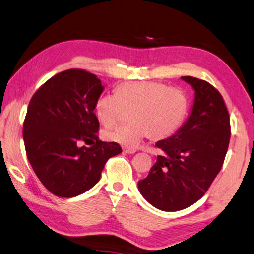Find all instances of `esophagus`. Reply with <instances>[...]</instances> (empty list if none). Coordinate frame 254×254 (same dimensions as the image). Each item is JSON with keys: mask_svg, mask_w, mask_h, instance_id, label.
<instances>
[{"mask_svg": "<svg viewBox=\"0 0 254 254\" xmlns=\"http://www.w3.org/2000/svg\"><path fill=\"white\" fill-rule=\"evenodd\" d=\"M124 152L125 153H128V154H134V153L136 152V149H134V148H124Z\"/></svg>", "mask_w": 254, "mask_h": 254, "instance_id": "obj_1", "label": "esophagus"}]
</instances>
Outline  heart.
Instances as JSON below:
<instances>
[{"instance_id": "heart-1", "label": "heart", "mask_w": 254, "mask_h": 254, "mask_svg": "<svg viewBox=\"0 0 254 254\" xmlns=\"http://www.w3.org/2000/svg\"><path fill=\"white\" fill-rule=\"evenodd\" d=\"M187 96L178 87L153 81L125 82L115 94H101L95 101L96 117L105 126H112L129 112L125 126L111 127L103 132L109 141L135 148L151 134L164 139L174 134L187 114Z\"/></svg>"}]
</instances>
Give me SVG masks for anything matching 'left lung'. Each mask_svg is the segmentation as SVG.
<instances>
[{
	"label": "left lung",
	"instance_id": "left-lung-1",
	"mask_svg": "<svg viewBox=\"0 0 254 254\" xmlns=\"http://www.w3.org/2000/svg\"><path fill=\"white\" fill-rule=\"evenodd\" d=\"M181 79L195 90L192 113L174 135L155 143L164 154L137 183L147 201L168 212L202 198L223 167L231 137L230 114L218 89L193 76Z\"/></svg>",
	"mask_w": 254,
	"mask_h": 254
}]
</instances>
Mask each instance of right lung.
I'll return each instance as SVG.
<instances>
[{
  "label": "right lung",
  "instance_id": "right-lung-1",
  "mask_svg": "<svg viewBox=\"0 0 254 254\" xmlns=\"http://www.w3.org/2000/svg\"><path fill=\"white\" fill-rule=\"evenodd\" d=\"M103 87L96 75L68 69L54 75L31 98L23 122L27 158L41 183L61 198L92 189L109 158L121 153L117 142L99 139L94 113ZM92 144L80 147V142Z\"/></svg>",
  "mask_w": 254,
  "mask_h": 254
}]
</instances>
